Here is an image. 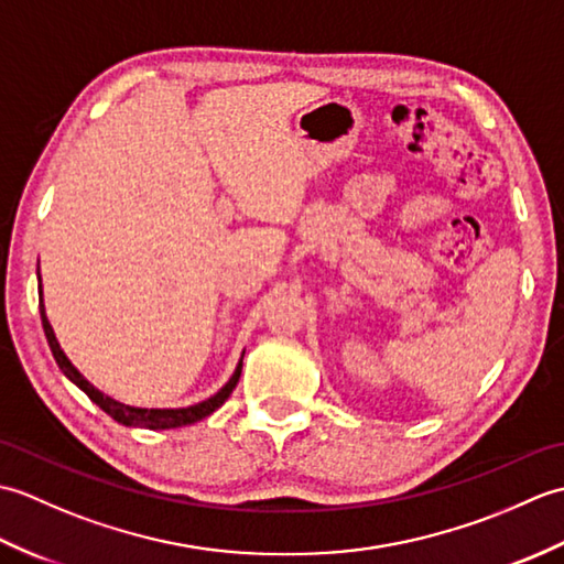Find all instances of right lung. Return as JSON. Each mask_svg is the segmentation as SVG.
Segmentation results:
<instances>
[{"label": "right lung", "instance_id": "1", "mask_svg": "<svg viewBox=\"0 0 564 564\" xmlns=\"http://www.w3.org/2000/svg\"><path fill=\"white\" fill-rule=\"evenodd\" d=\"M39 301H41V322H43L45 339H47V344H51V351H53V356H55V361H57L59 370H63V373H65L72 382H75V386H77L82 392H87V398H89L94 404H99L106 414L113 416L116 422L123 424V426L176 429V426L196 424V422H200V419H206L208 414H213L227 398H230L235 386H237V380H239V373H242V358H239V364H237V368H235L232 378L227 380L225 386L213 394V398L203 400V402H198V404L182 406V410H145V406H130V404H123V402H118V400L109 398V394H104L101 390L94 388L91 382H89L87 378H84L75 366H72V361L65 356V351L59 349V344H57V339H55V332H53V327H51V322H47V317H45L43 289H41V285H39ZM242 356H245V354H242Z\"/></svg>", "mask_w": 564, "mask_h": 564}]
</instances>
